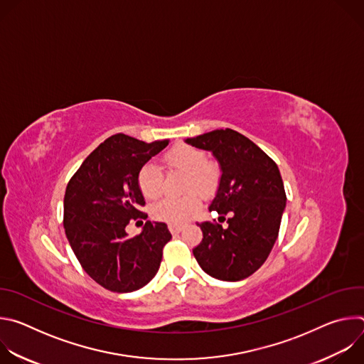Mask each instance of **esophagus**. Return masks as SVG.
Here are the masks:
<instances>
[{
    "mask_svg": "<svg viewBox=\"0 0 364 364\" xmlns=\"http://www.w3.org/2000/svg\"><path fill=\"white\" fill-rule=\"evenodd\" d=\"M168 229H170V232L173 235H177V233H180L183 230V225H168Z\"/></svg>",
    "mask_w": 364,
    "mask_h": 364,
    "instance_id": "obj_1",
    "label": "esophagus"
}]
</instances>
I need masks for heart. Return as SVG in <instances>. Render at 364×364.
<instances>
[{"instance_id": "obj_1", "label": "heart", "mask_w": 364, "mask_h": 364, "mask_svg": "<svg viewBox=\"0 0 364 364\" xmlns=\"http://www.w3.org/2000/svg\"><path fill=\"white\" fill-rule=\"evenodd\" d=\"M164 163L170 170L187 173V191L196 190L201 194H209L219 183V166L212 160H207L205 152L200 148L191 145L174 146L164 154ZM136 184L145 198H157L164 188V173L154 161H148L139 168ZM200 203L197 193H188L183 197H167L154 205L152 215L157 220L170 225H181L191 218L200 207Z\"/></svg>"}]
</instances>
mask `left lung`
<instances>
[{"label":"left lung","mask_w":364,"mask_h":364,"mask_svg":"<svg viewBox=\"0 0 364 364\" xmlns=\"http://www.w3.org/2000/svg\"><path fill=\"white\" fill-rule=\"evenodd\" d=\"M187 144L212 151L222 167L218 194L209 210L228 219L197 223L203 232L193 249L201 269L222 281H240L264 265L279 233L287 204L275 161L245 135L215 129L187 138Z\"/></svg>","instance_id":"1"}]
</instances>
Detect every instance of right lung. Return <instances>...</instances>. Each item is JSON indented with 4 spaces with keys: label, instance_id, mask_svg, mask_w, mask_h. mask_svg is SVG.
Here are the masks:
<instances>
[{
    "label": "right lung",
    "instance_id": "1",
    "mask_svg": "<svg viewBox=\"0 0 364 364\" xmlns=\"http://www.w3.org/2000/svg\"><path fill=\"white\" fill-rule=\"evenodd\" d=\"M168 145L117 134L93 149L72 176L65 193L63 226L83 271L112 292H132L157 274L171 239L166 223L147 220L139 235L124 228L148 215L136 184L139 168Z\"/></svg>",
    "mask_w": 364,
    "mask_h": 364
}]
</instances>
